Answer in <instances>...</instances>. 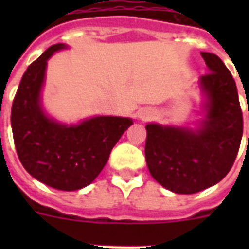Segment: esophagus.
<instances>
[{"mask_svg": "<svg viewBox=\"0 0 249 249\" xmlns=\"http://www.w3.org/2000/svg\"><path fill=\"white\" fill-rule=\"evenodd\" d=\"M142 119H150V115H148V113H146L144 116H142Z\"/></svg>", "mask_w": 249, "mask_h": 249, "instance_id": "esophagus-1", "label": "esophagus"}]
</instances>
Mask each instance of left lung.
I'll list each match as a JSON object with an SVG mask.
<instances>
[{"label":"left lung","instance_id":"left-lung-1","mask_svg":"<svg viewBox=\"0 0 249 249\" xmlns=\"http://www.w3.org/2000/svg\"><path fill=\"white\" fill-rule=\"evenodd\" d=\"M201 56L209 72L199 81L205 95L200 126L146 125L148 170L176 194H195L218 183L231 169L243 136V115L231 73L214 54Z\"/></svg>","mask_w":249,"mask_h":249}]
</instances>
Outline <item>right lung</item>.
<instances>
[{"instance_id": "add662e5", "label": "right lung", "mask_w": 249, "mask_h": 249, "mask_svg": "<svg viewBox=\"0 0 249 249\" xmlns=\"http://www.w3.org/2000/svg\"><path fill=\"white\" fill-rule=\"evenodd\" d=\"M66 48L53 45L29 64L14 98L11 128L19 160L32 177L53 189L75 191L98 177L133 121L95 116L77 125H64L45 115L41 89L48 59Z\"/></svg>"}]
</instances>
